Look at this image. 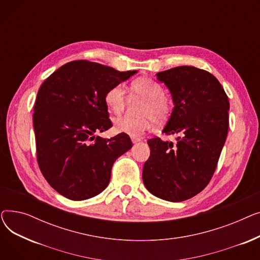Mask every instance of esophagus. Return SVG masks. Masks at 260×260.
I'll return each instance as SVG.
<instances>
[{"label": "esophagus", "instance_id": "obj_1", "mask_svg": "<svg viewBox=\"0 0 260 260\" xmlns=\"http://www.w3.org/2000/svg\"><path fill=\"white\" fill-rule=\"evenodd\" d=\"M140 141V139H138V138H134V137H132V142L133 143H137V142H139Z\"/></svg>", "mask_w": 260, "mask_h": 260}]
</instances>
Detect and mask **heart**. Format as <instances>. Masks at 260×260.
Wrapping results in <instances>:
<instances>
[{"label":"heart","instance_id":"obj_1","mask_svg":"<svg viewBox=\"0 0 260 260\" xmlns=\"http://www.w3.org/2000/svg\"><path fill=\"white\" fill-rule=\"evenodd\" d=\"M131 91L133 95H138L146 100L141 111V115L144 117L117 118L114 127L117 133L125 134L134 138H140L152 128L153 120L157 124H162L169 119L171 107L165 97V89L156 81L149 78L134 80L131 83ZM104 99L109 111L115 115L123 113L127 101L125 90L121 85H115L109 88Z\"/></svg>","mask_w":260,"mask_h":260}]
</instances>
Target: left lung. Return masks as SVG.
<instances>
[{
	"label": "left lung",
	"mask_w": 260,
	"mask_h": 260,
	"mask_svg": "<svg viewBox=\"0 0 260 260\" xmlns=\"http://www.w3.org/2000/svg\"><path fill=\"white\" fill-rule=\"evenodd\" d=\"M170 89L174 109L163 133L176 143L148 139L145 187L158 198L180 202L200 193L212 179L229 129L228 95L212 74L178 66L157 74Z\"/></svg>",
	"instance_id": "obj_1"
}]
</instances>
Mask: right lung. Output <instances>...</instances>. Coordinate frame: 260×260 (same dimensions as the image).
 <instances>
[{
  "label": "right lung",
  "instance_id": "obj_1",
  "mask_svg": "<svg viewBox=\"0 0 260 260\" xmlns=\"http://www.w3.org/2000/svg\"><path fill=\"white\" fill-rule=\"evenodd\" d=\"M136 73L78 60L61 66L41 85L34 107L38 165L62 196L85 200L100 194L116 159L132 148L128 135L103 139L94 134L113 126L106 91Z\"/></svg>",
  "mask_w": 260,
  "mask_h": 260
}]
</instances>
